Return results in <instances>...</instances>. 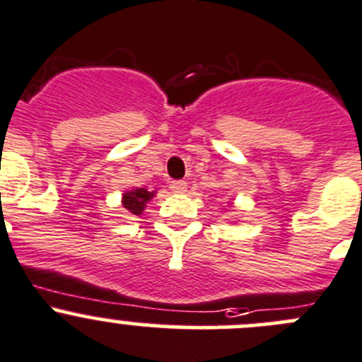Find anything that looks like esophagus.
I'll list each match as a JSON object with an SVG mask.
<instances>
[{"label":"esophagus","instance_id":"34e87169","mask_svg":"<svg viewBox=\"0 0 362 362\" xmlns=\"http://www.w3.org/2000/svg\"><path fill=\"white\" fill-rule=\"evenodd\" d=\"M170 189L173 192H185L187 191V182H184V180H173L170 184Z\"/></svg>","mask_w":362,"mask_h":362}]
</instances>
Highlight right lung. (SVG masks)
<instances>
[{"label": "right lung", "instance_id": "right-lung-1", "mask_svg": "<svg viewBox=\"0 0 362 362\" xmlns=\"http://www.w3.org/2000/svg\"><path fill=\"white\" fill-rule=\"evenodd\" d=\"M153 196H156V192H150L143 187L134 189V191L125 192L124 198H122V205H124L129 212L134 214V216H141V212L145 210V205L153 198Z\"/></svg>", "mask_w": 362, "mask_h": 362}]
</instances>
